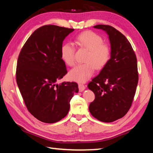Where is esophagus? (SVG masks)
Returning <instances> with one entry per match:
<instances>
[{"label": "esophagus", "mask_w": 153, "mask_h": 153, "mask_svg": "<svg viewBox=\"0 0 153 153\" xmlns=\"http://www.w3.org/2000/svg\"><path fill=\"white\" fill-rule=\"evenodd\" d=\"M78 87H79V91H80V92H82L83 91L85 90V85H84L83 84H82V83H79Z\"/></svg>", "instance_id": "obj_1"}]
</instances>
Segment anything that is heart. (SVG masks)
I'll list each match as a JSON object with an SVG mask.
<instances>
[{
	"label": "heart",
	"instance_id": "1",
	"mask_svg": "<svg viewBox=\"0 0 153 153\" xmlns=\"http://www.w3.org/2000/svg\"><path fill=\"white\" fill-rule=\"evenodd\" d=\"M79 47L89 50L85 58V64L77 65L71 70L69 77L77 82H85L91 78L97 69H102L108 64L111 56V48L104 43L101 36L95 32L83 31L77 35L75 39ZM61 58L65 64L70 66L75 64V47L71 43H65L60 48Z\"/></svg>",
	"mask_w": 153,
	"mask_h": 153
}]
</instances>
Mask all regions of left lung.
Segmentation results:
<instances>
[{
  "label": "left lung",
  "instance_id": "obj_1",
  "mask_svg": "<svg viewBox=\"0 0 153 153\" xmlns=\"http://www.w3.org/2000/svg\"><path fill=\"white\" fill-rule=\"evenodd\" d=\"M93 27L108 34L111 56L87 85L95 95L89 109L97 120L112 122L124 116L131 106L139 79L137 58L129 41L114 27L108 25Z\"/></svg>",
  "mask_w": 153,
  "mask_h": 153
}]
</instances>
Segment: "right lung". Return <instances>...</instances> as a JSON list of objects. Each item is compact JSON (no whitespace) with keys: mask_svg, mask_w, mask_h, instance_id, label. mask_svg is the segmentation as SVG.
Listing matches in <instances>:
<instances>
[{"mask_svg":"<svg viewBox=\"0 0 153 153\" xmlns=\"http://www.w3.org/2000/svg\"><path fill=\"white\" fill-rule=\"evenodd\" d=\"M74 29L46 25L35 30L19 54L16 82L28 111L44 123L64 118L79 91L75 82L56 83L67 73L61 58L63 41Z\"/></svg>","mask_w":153,"mask_h":153,"instance_id":"add662e5","label":"right lung"}]
</instances>
